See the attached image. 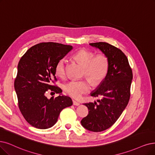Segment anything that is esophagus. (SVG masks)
I'll return each mask as SVG.
<instances>
[{
    "mask_svg": "<svg viewBox=\"0 0 155 155\" xmlns=\"http://www.w3.org/2000/svg\"><path fill=\"white\" fill-rule=\"evenodd\" d=\"M72 101H73V105H74V106H79V105L80 104L78 102L76 101L75 100H73Z\"/></svg>",
    "mask_w": 155,
    "mask_h": 155,
    "instance_id": "34e87169",
    "label": "esophagus"
}]
</instances>
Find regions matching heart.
I'll list each match as a JSON object with an SVG mask.
<instances>
[{
    "instance_id": "obj_1",
    "label": "heart",
    "mask_w": 155,
    "mask_h": 155,
    "mask_svg": "<svg viewBox=\"0 0 155 155\" xmlns=\"http://www.w3.org/2000/svg\"><path fill=\"white\" fill-rule=\"evenodd\" d=\"M94 54V52L82 49L74 53L73 57L84 66V75L88 76L95 84H98L107 76L109 70V60L104 53ZM55 73L60 78H65L67 72L65 58H61L57 61L55 66ZM91 88L92 82L88 78L71 80L64 86V90L67 94L76 98L89 92Z\"/></svg>"
}]
</instances>
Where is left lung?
<instances>
[{"instance_id": "1", "label": "left lung", "mask_w": 155, "mask_h": 155, "mask_svg": "<svg viewBox=\"0 0 155 155\" xmlns=\"http://www.w3.org/2000/svg\"><path fill=\"white\" fill-rule=\"evenodd\" d=\"M90 45L101 49L109 60L106 77L91 94L92 97L102 98L97 102L84 104L89 112L81 121L86 129L98 132L114 125L127 107L130 97L133 74L128 58L121 49L104 42Z\"/></svg>"}]
</instances>
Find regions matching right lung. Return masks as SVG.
Returning a JSON list of instances; mask_svg holds the SVG:
<instances>
[{
    "mask_svg": "<svg viewBox=\"0 0 155 155\" xmlns=\"http://www.w3.org/2000/svg\"><path fill=\"white\" fill-rule=\"evenodd\" d=\"M72 48L57 42H41L28 49L19 61L15 80L18 107L25 120L37 128L53 127L62 109L72 105L71 98L61 95L62 90L53 84L57 81V61ZM49 91L60 95L48 99L45 94Z\"/></svg>",
    "mask_w": 155,
    "mask_h": 155,
    "instance_id": "add662e5",
    "label": "right lung"
}]
</instances>
